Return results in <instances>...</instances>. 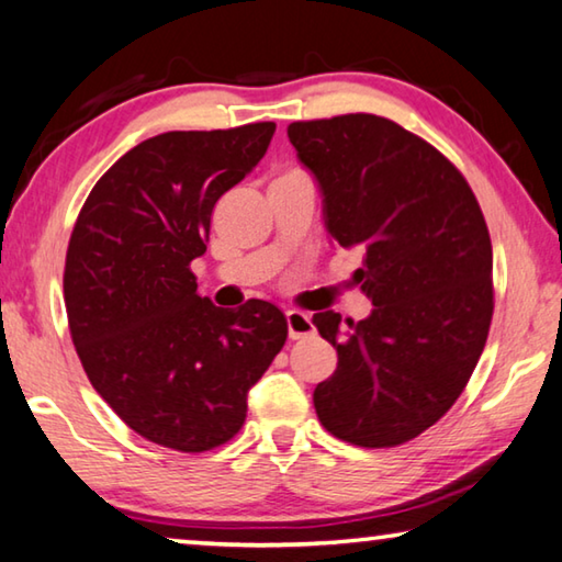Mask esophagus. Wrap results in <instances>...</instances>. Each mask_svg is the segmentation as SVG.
<instances>
[{"mask_svg": "<svg viewBox=\"0 0 562 562\" xmlns=\"http://www.w3.org/2000/svg\"><path fill=\"white\" fill-rule=\"evenodd\" d=\"M286 324H289V336L293 341L314 334V324H311V314H306V311H299V308L286 311Z\"/></svg>", "mask_w": 562, "mask_h": 562, "instance_id": "1", "label": "esophagus"}]
</instances>
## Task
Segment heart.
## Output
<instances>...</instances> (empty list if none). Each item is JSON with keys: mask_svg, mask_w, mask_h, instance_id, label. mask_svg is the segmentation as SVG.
I'll return each mask as SVG.
<instances>
[{"mask_svg": "<svg viewBox=\"0 0 562 562\" xmlns=\"http://www.w3.org/2000/svg\"><path fill=\"white\" fill-rule=\"evenodd\" d=\"M289 173H291V171H289Z\"/></svg>", "mask_w": 562, "mask_h": 562, "instance_id": "1", "label": "heart"}]
</instances>
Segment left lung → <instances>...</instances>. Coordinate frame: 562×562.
<instances>
[{
  "label": "left lung",
  "mask_w": 562,
  "mask_h": 562,
  "mask_svg": "<svg viewBox=\"0 0 562 562\" xmlns=\"http://www.w3.org/2000/svg\"><path fill=\"white\" fill-rule=\"evenodd\" d=\"M324 196L326 232L363 248L356 281L371 316L314 314L338 366L316 385L330 436L391 448L420 436L463 393L493 318V246L463 173L375 114L289 124Z\"/></svg>",
  "instance_id": "left-lung-1"
}]
</instances>
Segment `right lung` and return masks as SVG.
<instances>
[{"mask_svg":"<svg viewBox=\"0 0 562 562\" xmlns=\"http://www.w3.org/2000/svg\"><path fill=\"white\" fill-rule=\"evenodd\" d=\"M273 122L167 132L91 189L69 238L64 306L94 391L142 438L204 453L241 430L246 395L286 344L269 301L196 293L211 211L263 159Z\"/></svg>","mask_w":562,"mask_h":562,"instance_id":"1","label":"right lung"}]
</instances>
